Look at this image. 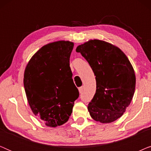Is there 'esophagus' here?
I'll use <instances>...</instances> for the list:
<instances>
[{
  "instance_id": "esophagus-1",
  "label": "esophagus",
  "mask_w": 151,
  "mask_h": 151,
  "mask_svg": "<svg viewBox=\"0 0 151 151\" xmlns=\"http://www.w3.org/2000/svg\"><path fill=\"white\" fill-rule=\"evenodd\" d=\"M83 86H81V87H80L79 88V89H78V90H79V93H82V91H83Z\"/></svg>"
}]
</instances>
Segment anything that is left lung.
<instances>
[{"label": "left lung", "mask_w": 151, "mask_h": 151, "mask_svg": "<svg viewBox=\"0 0 151 151\" xmlns=\"http://www.w3.org/2000/svg\"><path fill=\"white\" fill-rule=\"evenodd\" d=\"M76 51L96 76V94L88 105L91 117L102 124L115 122L122 116L135 93L133 66L119 47L106 41L89 40L78 46Z\"/></svg>", "instance_id": "left-lung-1"}]
</instances>
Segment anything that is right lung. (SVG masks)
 I'll return each mask as SVG.
<instances>
[{
    "label": "right lung",
    "instance_id": "add662e5",
    "mask_svg": "<svg viewBox=\"0 0 151 151\" xmlns=\"http://www.w3.org/2000/svg\"><path fill=\"white\" fill-rule=\"evenodd\" d=\"M73 46L68 40L45 45L31 58L24 69L23 83L29 105L49 127L67 122L79 96L69 67Z\"/></svg>",
    "mask_w": 151,
    "mask_h": 151
}]
</instances>
